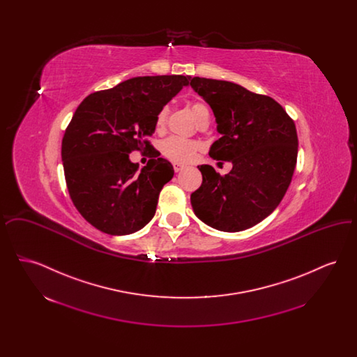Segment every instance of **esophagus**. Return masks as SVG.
I'll return each mask as SVG.
<instances>
[{"mask_svg":"<svg viewBox=\"0 0 357 357\" xmlns=\"http://www.w3.org/2000/svg\"><path fill=\"white\" fill-rule=\"evenodd\" d=\"M183 169H185V166H182V165H178V163L174 165V171L175 172H179V171H182Z\"/></svg>","mask_w":357,"mask_h":357,"instance_id":"obj_1","label":"esophagus"}]
</instances>
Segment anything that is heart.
Masks as SVG:
<instances>
[{
    "mask_svg": "<svg viewBox=\"0 0 357 357\" xmlns=\"http://www.w3.org/2000/svg\"><path fill=\"white\" fill-rule=\"evenodd\" d=\"M190 108L198 121L208 119V115H210L208 108L204 102L194 100L190 104ZM167 118H169V109L165 107L158 112L155 118V127L158 131H162L166 127ZM199 147H201V143L197 140L186 139L182 136H170L162 142L160 150L162 153L172 162L188 163L195 158V153L199 150Z\"/></svg>",
    "mask_w": 357,
    "mask_h": 357,
    "instance_id": "heart-1",
    "label": "heart"
}]
</instances>
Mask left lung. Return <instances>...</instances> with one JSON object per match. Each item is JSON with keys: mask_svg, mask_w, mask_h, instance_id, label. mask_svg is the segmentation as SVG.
<instances>
[{"mask_svg": "<svg viewBox=\"0 0 357 357\" xmlns=\"http://www.w3.org/2000/svg\"><path fill=\"white\" fill-rule=\"evenodd\" d=\"M188 80L218 123L221 137L208 155L233 163L226 175L198 166L202 185L190 197L194 213L217 230H246L272 214L288 190L298 151L296 124L271 96L225 80Z\"/></svg>", "mask_w": 357, "mask_h": 357, "instance_id": "1", "label": "left lung"}]
</instances>
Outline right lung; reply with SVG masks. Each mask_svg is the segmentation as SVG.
Instances as JSON below:
<instances>
[{
  "mask_svg": "<svg viewBox=\"0 0 357 357\" xmlns=\"http://www.w3.org/2000/svg\"><path fill=\"white\" fill-rule=\"evenodd\" d=\"M190 76H140L88 95L61 143L69 197L77 211L111 236L132 234L153 220L174 167L163 158L139 165L131 151L153 150L155 118Z\"/></svg>",
  "mask_w": 357,
  "mask_h": 357,
  "instance_id": "right-lung-1",
  "label": "right lung"
}]
</instances>
